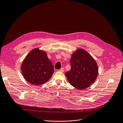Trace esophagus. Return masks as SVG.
<instances>
[{"label": "esophagus", "instance_id": "obj_1", "mask_svg": "<svg viewBox=\"0 0 123 123\" xmlns=\"http://www.w3.org/2000/svg\"><path fill=\"white\" fill-rule=\"evenodd\" d=\"M59 71H61V72H64V69L63 68H61L60 69H59Z\"/></svg>", "mask_w": 123, "mask_h": 123}]
</instances>
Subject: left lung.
Wrapping results in <instances>:
<instances>
[{
	"mask_svg": "<svg viewBox=\"0 0 123 123\" xmlns=\"http://www.w3.org/2000/svg\"><path fill=\"white\" fill-rule=\"evenodd\" d=\"M71 69L65 73L68 81L77 89L87 88L97 79L98 66L93 58L83 49H78L72 55Z\"/></svg>",
	"mask_w": 123,
	"mask_h": 123,
	"instance_id": "8db88e82",
	"label": "left lung"
}]
</instances>
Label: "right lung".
Instances as JSON below:
<instances>
[{
  "label": "right lung",
  "mask_w": 123,
  "mask_h": 123,
  "mask_svg": "<svg viewBox=\"0 0 123 123\" xmlns=\"http://www.w3.org/2000/svg\"><path fill=\"white\" fill-rule=\"evenodd\" d=\"M21 68L26 80L36 85L49 80L54 71V67L46 53L38 49H35L29 53Z\"/></svg>",
  "instance_id": "1"
}]
</instances>
